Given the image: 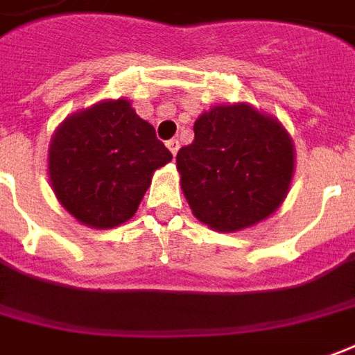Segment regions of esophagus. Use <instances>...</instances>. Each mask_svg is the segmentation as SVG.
<instances>
[{
    "label": "esophagus",
    "instance_id": "obj_1",
    "mask_svg": "<svg viewBox=\"0 0 355 355\" xmlns=\"http://www.w3.org/2000/svg\"><path fill=\"white\" fill-rule=\"evenodd\" d=\"M167 147H168V151H171L173 155H177L178 147H180V146H178V139H168Z\"/></svg>",
    "mask_w": 355,
    "mask_h": 355
}]
</instances>
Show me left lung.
Returning a JSON list of instances; mask_svg holds the SVG:
<instances>
[{"instance_id":"8db88e82","label":"left lung","mask_w":355,"mask_h":355,"mask_svg":"<svg viewBox=\"0 0 355 355\" xmlns=\"http://www.w3.org/2000/svg\"><path fill=\"white\" fill-rule=\"evenodd\" d=\"M293 163L288 132L248 105L204 112L194 141L177 153L192 214L218 231H239L272 216L288 194Z\"/></svg>"}]
</instances>
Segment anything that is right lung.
Listing matches in <instances>:
<instances>
[{
	"instance_id": "right-lung-1",
	"label": "right lung",
	"mask_w": 355,
	"mask_h": 355,
	"mask_svg": "<svg viewBox=\"0 0 355 355\" xmlns=\"http://www.w3.org/2000/svg\"><path fill=\"white\" fill-rule=\"evenodd\" d=\"M171 159L155 128L118 98L66 118L52 137L48 168L62 206L77 221L107 229L136 214L153 171Z\"/></svg>"
}]
</instances>
